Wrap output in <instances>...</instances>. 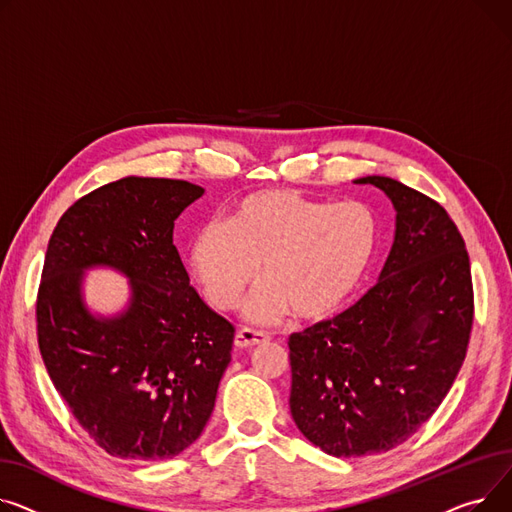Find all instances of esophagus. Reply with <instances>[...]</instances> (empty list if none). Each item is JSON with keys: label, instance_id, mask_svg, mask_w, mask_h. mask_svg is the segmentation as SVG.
<instances>
[{"label": "esophagus", "instance_id": "obj_1", "mask_svg": "<svg viewBox=\"0 0 512 512\" xmlns=\"http://www.w3.org/2000/svg\"><path fill=\"white\" fill-rule=\"evenodd\" d=\"M270 337L266 333H260V330H252V328H239L237 335H235V347L239 349H248L254 345H262L266 343Z\"/></svg>", "mask_w": 512, "mask_h": 512}]
</instances>
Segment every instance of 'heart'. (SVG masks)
Returning a JSON list of instances; mask_svg holds the SVG:
<instances>
[{
    "label": "heart",
    "instance_id": "1",
    "mask_svg": "<svg viewBox=\"0 0 512 512\" xmlns=\"http://www.w3.org/2000/svg\"><path fill=\"white\" fill-rule=\"evenodd\" d=\"M380 227L362 202L328 204L291 190L239 200L227 223H206L190 246V266L217 310H231L258 273L264 283L246 306L270 324L289 310L302 320L335 314L376 256Z\"/></svg>",
    "mask_w": 512,
    "mask_h": 512
}]
</instances>
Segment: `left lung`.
Instances as JSON below:
<instances>
[{"instance_id": "1", "label": "left lung", "mask_w": 512, "mask_h": 512, "mask_svg": "<svg viewBox=\"0 0 512 512\" xmlns=\"http://www.w3.org/2000/svg\"><path fill=\"white\" fill-rule=\"evenodd\" d=\"M395 204L380 281L349 310L289 337L293 422L333 457L382 453L426 424L453 386L473 326L465 242L446 210L368 175Z\"/></svg>"}]
</instances>
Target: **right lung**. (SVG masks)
Returning a JSON list of instances; mask_svg holds the SVG:
<instances>
[{
  "mask_svg": "<svg viewBox=\"0 0 512 512\" xmlns=\"http://www.w3.org/2000/svg\"><path fill=\"white\" fill-rule=\"evenodd\" d=\"M204 190L184 179L124 177L76 200L51 233L37 293V339L55 390L105 453L177 457L202 434L231 362L235 328L210 310L173 246V221ZM131 279V306L95 319L81 270Z\"/></svg>",
  "mask_w": 512,
  "mask_h": 512,
  "instance_id": "obj_1",
  "label": "right lung"
}]
</instances>
